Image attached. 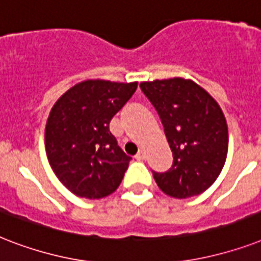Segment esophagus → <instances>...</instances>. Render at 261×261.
Listing matches in <instances>:
<instances>
[{
	"label": "esophagus",
	"mask_w": 261,
	"mask_h": 261,
	"mask_svg": "<svg viewBox=\"0 0 261 261\" xmlns=\"http://www.w3.org/2000/svg\"><path fill=\"white\" fill-rule=\"evenodd\" d=\"M135 159L138 160V161H142V160L146 159V153H145V151H143V150H139L138 153L135 154Z\"/></svg>",
	"instance_id": "1"
}]
</instances>
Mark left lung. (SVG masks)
<instances>
[{"label": "left lung", "instance_id": "1", "mask_svg": "<svg viewBox=\"0 0 261 261\" xmlns=\"http://www.w3.org/2000/svg\"><path fill=\"white\" fill-rule=\"evenodd\" d=\"M139 87L159 112L173 154L169 171L153 172L157 186L177 199L204 192L226 161L229 135L221 107L191 80H155Z\"/></svg>", "mask_w": 261, "mask_h": 261}]
</instances>
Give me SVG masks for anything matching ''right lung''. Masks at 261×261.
<instances>
[{
  "mask_svg": "<svg viewBox=\"0 0 261 261\" xmlns=\"http://www.w3.org/2000/svg\"><path fill=\"white\" fill-rule=\"evenodd\" d=\"M137 87L87 80L53 107L44 134L47 159L59 181L80 198H104L122 182L131 157L119 147L110 122Z\"/></svg>",
  "mask_w": 261,
  "mask_h": 261,
  "instance_id": "1",
  "label": "right lung"
}]
</instances>
